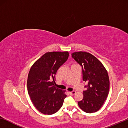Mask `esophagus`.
<instances>
[{"label":"esophagus","mask_w":128,"mask_h":128,"mask_svg":"<svg viewBox=\"0 0 128 128\" xmlns=\"http://www.w3.org/2000/svg\"><path fill=\"white\" fill-rule=\"evenodd\" d=\"M69 93L70 95H74V94L76 93V92H75V91H72V92H69Z\"/></svg>","instance_id":"1"}]
</instances>
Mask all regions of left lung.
<instances>
[{"instance_id": "obj_1", "label": "left lung", "mask_w": 128, "mask_h": 128, "mask_svg": "<svg viewBox=\"0 0 128 128\" xmlns=\"http://www.w3.org/2000/svg\"><path fill=\"white\" fill-rule=\"evenodd\" d=\"M72 56L82 67L83 81L87 83L83 98L78 102L79 107L87 113L97 112L107 97L110 89L108 72L98 59L86 52H76Z\"/></svg>"}]
</instances>
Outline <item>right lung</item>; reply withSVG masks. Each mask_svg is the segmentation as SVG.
Instances as JSON below:
<instances>
[{
	"instance_id": "add662e5",
	"label": "right lung",
	"mask_w": 128,
	"mask_h": 128,
	"mask_svg": "<svg viewBox=\"0 0 128 128\" xmlns=\"http://www.w3.org/2000/svg\"><path fill=\"white\" fill-rule=\"evenodd\" d=\"M69 52H46L31 66L27 78V90L31 101L40 112L52 115L62 107L65 91L56 88L55 74L67 60Z\"/></svg>"
}]
</instances>
